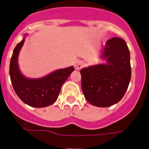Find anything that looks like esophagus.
I'll return each mask as SVG.
<instances>
[{
    "instance_id": "esophagus-1",
    "label": "esophagus",
    "mask_w": 149,
    "mask_h": 149,
    "mask_svg": "<svg viewBox=\"0 0 149 149\" xmlns=\"http://www.w3.org/2000/svg\"><path fill=\"white\" fill-rule=\"evenodd\" d=\"M83 65H84L83 61H76V63H74V67H75V69L77 70H80V69L83 67Z\"/></svg>"
}]
</instances>
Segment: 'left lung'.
<instances>
[{
  "mask_svg": "<svg viewBox=\"0 0 149 149\" xmlns=\"http://www.w3.org/2000/svg\"><path fill=\"white\" fill-rule=\"evenodd\" d=\"M105 63L92 65L80 70L82 89L91 104L100 107L119 102L128 88L131 79L130 54L124 40H108L101 51Z\"/></svg>",
  "mask_w": 149,
  "mask_h": 149,
  "instance_id": "1",
  "label": "left lung"
}]
</instances>
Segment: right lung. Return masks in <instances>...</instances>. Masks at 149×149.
<instances>
[{"mask_svg":"<svg viewBox=\"0 0 149 149\" xmlns=\"http://www.w3.org/2000/svg\"><path fill=\"white\" fill-rule=\"evenodd\" d=\"M24 42L25 38L17 44L11 57L10 77L12 86L19 98L26 104L34 107H47L57 101L61 86L74 67L57 70L42 78H27L22 75L18 64L19 54Z\"/></svg>","mask_w":149,"mask_h":149,"instance_id":"obj_1","label":"right lung"}]
</instances>
